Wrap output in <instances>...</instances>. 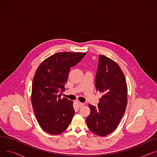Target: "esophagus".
Returning a JSON list of instances; mask_svg holds the SVG:
<instances>
[{"instance_id":"34e87169","label":"esophagus","mask_w":157,"mask_h":157,"mask_svg":"<svg viewBox=\"0 0 157 157\" xmlns=\"http://www.w3.org/2000/svg\"><path fill=\"white\" fill-rule=\"evenodd\" d=\"M77 104L78 105V106L79 107V108H81V107H82V106H83L85 104H83V103H82V102H77Z\"/></svg>"}]
</instances>
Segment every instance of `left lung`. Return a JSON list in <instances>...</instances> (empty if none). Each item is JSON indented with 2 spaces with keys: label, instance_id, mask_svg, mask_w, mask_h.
I'll use <instances>...</instances> for the list:
<instances>
[{
  "label": "left lung",
  "instance_id": "left-lung-1",
  "mask_svg": "<svg viewBox=\"0 0 157 157\" xmlns=\"http://www.w3.org/2000/svg\"><path fill=\"white\" fill-rule=\"evenodd\" d=\"M95 87L102 93L98 108L89 104L90 114L86 121L88 128L99 136L116 129L127 104V86L120 66L111 59L99 55Z\"/></svg>",
  "mask_w": 157,
  "mask_h": 157
}]
</instances>
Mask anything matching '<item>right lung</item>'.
<instances>
[{
    "instance_id": "right-lung-1",
    "label": "right lung",
    "mask_w": 157,
    "mask_h": 157,
    "mask_svg": "<svg viewBox=\"0 0 157 157\" xmlns=\"http://www.w3.org/2000/svg\"><path fill=\"white\" fill-rule=\"evenodd\" d=\"M86 54L55 53L41 63L35 73L32 105L40 127L49 134L62 133L71 122L75 113L73 102L65 97L60 98L61 93L65 91L71 67L79 63Z\"/></svg>"
}]
</instances>
